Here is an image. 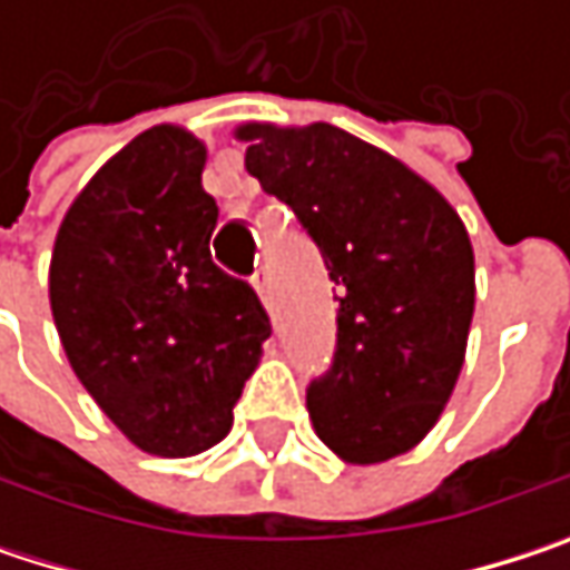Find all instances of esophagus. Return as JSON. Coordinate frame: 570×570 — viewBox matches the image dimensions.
<instances>
[{"label":"esophagus","mask_w":570,"mask_h":570,"mask_svg":"<svg viewBox=\"0 0 570 570\" xmlns=\"http://www.w3.org/2000/svg\"><path fill=\"white\" fill-rule=\"evenodd\" d=\"M250 284H254V289H257V296H261V303L267 306L271 303V284H267V267H261L254 277H250Z\"/></svg>","instance_id":"1"}]
</instances>
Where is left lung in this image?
<instances>
[{
  "label": "left lung",
  "instance_id": "8db88e82",
  "mask_svg": "<svg viewBox=\"0 0 570 570\" xmlns=\"http://www.w3.org/2000/svg\"><path fill=\"white\" fill-rule=\"evenodd\" d=\"M234 138L340 286L336 360L306 393L320 442L350 465L405 455L465 363L475 254L459 210L390 151L326 121H244Z\"/></svg>",
  "mask_w": 570,
  "mask_h": 570
}]
</instances>
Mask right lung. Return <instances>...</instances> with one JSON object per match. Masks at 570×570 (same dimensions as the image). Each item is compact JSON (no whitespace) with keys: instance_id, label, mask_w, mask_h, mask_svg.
<instances>
[{"instance_id":"obj_1","label":"right lung","mask_w":570,"mask_h":570,"mask_svg":"<svg viewBox=\"0 0 570 570\" xmlns=\"http://www.w3.org/2000/svg\"><path fill=\"white\" fill-rule=\"evenodd\" d=\"M207 145L155 125L111 155L58 224L49 303L98 409L148 455L217 445L271 336L257 293L210 261Z\"/></svg>"}]
</instances>
